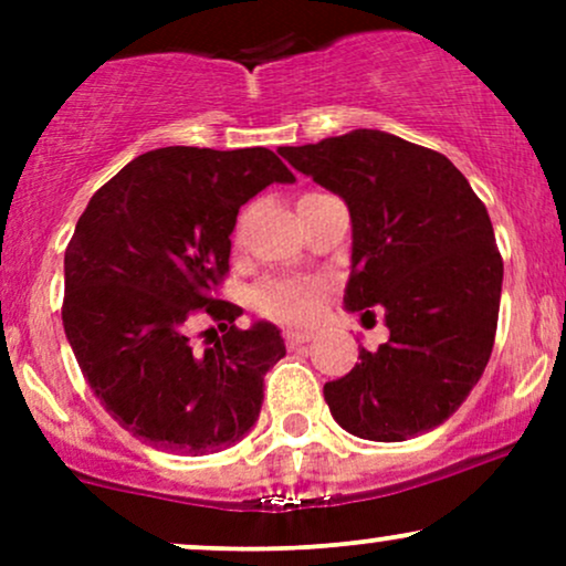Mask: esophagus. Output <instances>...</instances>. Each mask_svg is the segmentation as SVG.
<instances>
[{"mask_svg": "<svg viewBox=\"0 0 566 566\" xmlns=\"http://www.w3.org/2000/svg\"><path fill=\"white\" fill-rule=\"evenodd\" d=\"M311 337H314V335H311L308 329H284V343H287L290 348L303 346V343H308Z\"/></svg>", "mask_w": 566, "mask_h": 566, "instance_id": "34e87169", "label": "esophagus"}]
</instances>
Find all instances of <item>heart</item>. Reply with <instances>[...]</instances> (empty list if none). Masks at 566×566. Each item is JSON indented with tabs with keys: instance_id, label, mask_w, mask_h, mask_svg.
Listing matches in <instances>:
<instances>
[{
	"instance_id": "obj_1",
	"label": "heart",
	"mask_w": 566,
	"mask_h": 566,
	"mask_svg": "<svg viewBox=\"0 0 566 566\" xmlns=\"http://www.w3.org/2000/svg\"><path fill=\"white\" fill-rule=\"evenodd\" d=\"M324 284L316 279L276 276L263 282L255 292L258 311L284 324H308L319 316Z\"/></svg>"
}]
</instances>
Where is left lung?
<instances>
[{"label": "left lung", "mask_w": 566, "mask_h": 566, "mask_svg": "<svg viewBox=\"0 0 566 566\" xmlns=\"http://www.w3.org/2000/svg\"><path fill=\"white\" fill-rule=\"evenodd\" d=\"M297 172L346 201L350 276L343 305L380 311L388 337L324 386L348 433L405 441L450 420L495 343L503 258L490 216L444 154L382 129L282 146Z\"/></svg>", "instance_id": "1"}]
</instances>
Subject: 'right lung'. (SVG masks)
Masks as SVG:
<instances>
[{
  "instance_id": "1",
  "label": "right lung",
  "mask_w": 566,
  "mask_h": 566,
  "mask_svg": "<svg viewBox=\"0 0 566 566\" xmlns=\"http://www.w3.org/2000/svg\"><path fill=\"white\" fill-rule=\"evenodd\" d=\"M271 184L295 175L263 146L157 148L97 188L66 247L63 327L84 380L157 450L220 452L261 415L282 333L271 322L239 329L242 308L212 290L229 271L239 207ZM199 315L224 333L205 355L187 337Z\"/></svg>"
}]
</instances>
